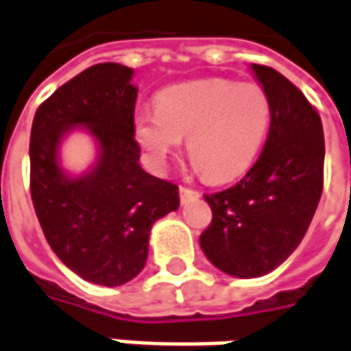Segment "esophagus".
<instances>
[{"label": "esophagus", "mask_w": 351, "mask_h": 351, "mask_svg": "<svg viewBox=\"0 0 351 351\" xmlns=\"http://www.w3.org/2000/svg\"><path fill=\"white\" fill-rule=\"evenodd\" d=\"M178 195H180V202H182V204H186L189 200L198 198V196H200V193H198V191H195V189H189V186H180V189H178Z\"/></svg>", "instance_id": "esophagus-1"}]
</instances>
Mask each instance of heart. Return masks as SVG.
<instances>
[{
	"instance_id": "heart-1",
	"label": "heart",
	"mask_w": 351,
	"mask_h": 351,
	"mask_svg": "<svg viewBox=\"0 0 351 351\" xmlns=\"http://www.w3.org/2000/svg\"><path fill=\"white\" fill-rule=\"evenodd\" d=\"M270 99L258 83L200 79L165 89L156 111L134 119V134L156 165L182 138L189 158L208 180H230L250 169L270 127Z\"/></svg>"
}]
</instances>
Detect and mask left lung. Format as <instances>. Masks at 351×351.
Listing matches in <instances>:
<instances>
[{"label": "left lung", "mask_w": 351, "mask_h": 351, "mask_svg": "<svg viewBox=\"0 0 351 351\" xmlns=\"http://www.w3.org/2000/svg\"><path fill=\"white\" fill-rule=\"evenodd\" d=\"M270 99V131L246 176L204 195L213 222L200 248L218 270L258 278L290 256L306 234L324 186V129L296 85L266 65H252Z\"/></svg>", "instance_id": "left-lung-1"}]
</instances>
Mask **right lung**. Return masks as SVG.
Wrapping results in <instances>:
<instances>
[{
    "label": "right lung",
    "instance_id": "right-lung-1",
    "mask_svg": "<svg viewBox=\"0 0 351 351\" xmlns=\"http://www.w3.org/2000/svg\"><path fill=\"white\" fill-rule=\"evenodd\" d=\"M133 69L99 63L43 101L29 141L32 200L41 230L59 260L83 280L121 286L149 256L158 218L178 208V186L141 169L134 141L136 87ZM85 126L99 145L89 173L67 177L58 167V143Z\"/></svg>",
    "mask_w": 351,
    "mask_h": 351
}]
</instances>
